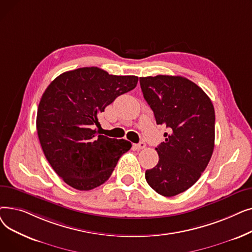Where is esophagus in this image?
I'll return each instance as SVG.
<instances>
[{"label":"esophagus","instance_id":"34e87169","mask_svg":"<svg viewBox=\"0 0 252 252\" xmlns=\"http://www.w3.org/2000/svg\"><path fill=\"white\" fill-rule=\"evenodd\" d=\"M134 147L138 150H141V149H144L145 147H146V144H145L144 142H140L139 144H135Z\"/></svg>","mask_w":252,"mask_h":252}]
</instances>
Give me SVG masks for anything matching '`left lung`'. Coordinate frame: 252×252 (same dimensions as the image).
<instances>
[{"label": "left lung", "instance_id": "1", "mask_svg": "<svg viewBox=\"0 0 252 252\" xmlns=\"http://www.w3.org/2000/svg\"><path fill=\"white\" fill-rule=\"evenodd\" d=\"M156 124L168 128L155 150L158 163L145 173L149 186L165 197L188 190L206 168L215 147V108L204 91L183 76L140 77Z\"/></svg>", "mask_w": 252, "mask_h": 252}]
</instances>
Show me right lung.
<instances>
[{
	"mask_svg": "<svg viewBox=\"0 0 252 252\" xmlns=\"http://www.w3.org/2000/svg\"><path fill=\"white\" fill-rule=\"evenodd\" d=\"M137 84L135 75L82 67L60 74L46 89L37 108V136L47 160L70 187H99L130 149V142L99 135L95 126L106 106Z\"/></svg>",
	"mask_w": 252,
	"mask_h": 252,
	"instance_id": "add662e5",
	"label": "right lung"
}]
</instances>
